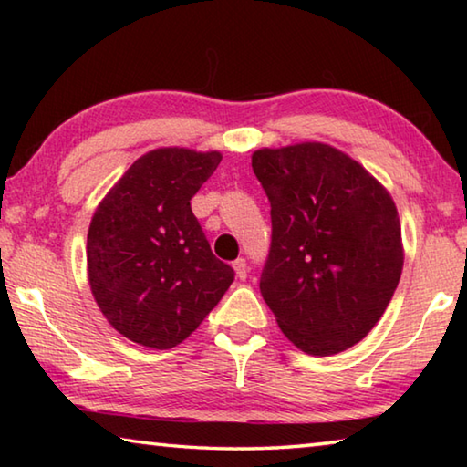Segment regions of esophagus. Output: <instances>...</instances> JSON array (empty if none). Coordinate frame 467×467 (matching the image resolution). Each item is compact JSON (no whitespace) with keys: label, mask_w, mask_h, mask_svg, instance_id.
Returning a JSON list of instances; mask_svg holds the SVG:
<instances>
[{"label":"esophagus","mask_w":467,"mask_h":467,"mask_svg":"<svg viewBox=\"0 0 467 467\" xmlns=\"http://www.w3.org/2000/svg\"><path fill=\"white\" fill-rule=\"evenodd\" d=\"M233 267H234V272H236V278H239V280H244V278H247L249 265H247V262H244L243 257L234 259V262H233Z\"/></svg>","instance_id":"esophagus-1"}]
</instances>
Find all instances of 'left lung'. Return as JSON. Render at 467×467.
<instances>
[{"mask_svg": "<svg viewBox=\"0 0 467 467\" xmlns=\"http://www.w3.org/2000/svg\"><path fill=\"white\" fill-rule=\"evenodd\" d=\"M251 167L270 200L262 296L292 344L331 357L358 344L398 288L404 249L391 195L319 141L264 148Z\"/></svg>", "mask_w": 467, "mask_h": 467, "instance_id": "1", "label": "left lung"}]
</instances>
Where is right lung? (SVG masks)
Segmentation results:
<instances>
[{"instance_id":"add662e5","label":"right lung","mask_w":467,"mask_h":467,"mask_svg":"<svg viewBox=\"0 0 467 467\" xmlns=\"http://www.w3.org/2000/svg\"><path fill=\"white\" fill-rule=\"evenodd\" d=\"M220 161V152L152 150L94 212L86 244L92 295L131 342L156 350L181 344L234 280L189 203Z\"/></svg>"}]
</instances>
